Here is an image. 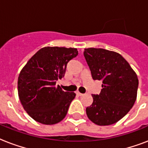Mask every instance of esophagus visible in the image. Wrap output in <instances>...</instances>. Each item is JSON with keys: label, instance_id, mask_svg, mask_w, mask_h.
I'll list each match as a JSON object with an SVG mask.
<instances>
[{"label": "esophagus", "instance_id": "esophagus-1", "mask_svg": "<svg viewBox=\"0 0 148 148\" xmlns=\"http://www.w3.org/2000/svg\"><path fill=\"white\" fill-rule=\"evenodd\" d=\"M76 94L77 95H78V96H82V95H83V94H81V93H80V92H79V91H77Z\"/></svg>", "mask_w": 148, "mask_h": 148}]
</instances>
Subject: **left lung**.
Wrapping results in <instances>:
<instances>
[{
    "label": "left lung",
    "mask_w": 148,
    "mask_h": 148,
    "mask_svg": "<svg viewBox=\"0 0 148 148\" xmlns=\"http://www.w3.org/2000/svg\"><path fill=\"white\" fill-rule=\"evenodd\" d=\"M84 56L94 80L102 81L99 95L86 108L88 118L100 126L117 122L129 112L137 98L138 76L120 53L102 48L84 49Z\"/></svg>",
    "instance_id": "8db88e82"
}]
</instances>
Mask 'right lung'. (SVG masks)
Masks as SVG:
<instances>
[{
    "mask_svg": "<svg viewBox=\"0 0 148 148\" xmlns=\"http://www.w3.org/2000/svg\"><path fill=\"white\" fill-rule=\"evenodd\" d=\"M77 54L76 48L43 47L21 70L17 81L20 101L36 121L55 124L65 117L76 95L64 91L56 82L64 76L67 63Z\"/></svg>",
    "mask_w": 148,
    "mask_h": 148,
    "instance_id": "add662e5",
    "label": "right lung"
}]
</instances>
